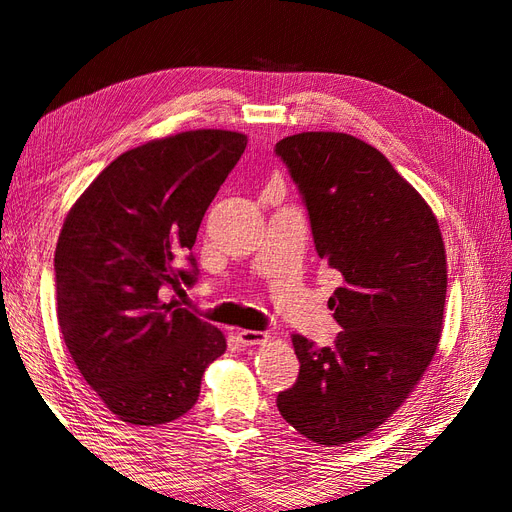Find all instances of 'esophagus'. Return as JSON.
Masks as SVG:
<instances>
[{"instance_id": "esophagus-1", "label": "esophagus", "mask_w": 512, "mask_h": 512, "mask_svg": "<svg viewBox=\"0 0 512 512\" xmlns=\"http://www.w3.org/2000/svg\"><path fill=\"white\" fill-rule=\"evenodd\" d=\"M237 337H239V342H241L243 346H260V344H265L267 339H269L267 333H262V331H247V329L239 331Z\"/></svg>"}]
</instances>
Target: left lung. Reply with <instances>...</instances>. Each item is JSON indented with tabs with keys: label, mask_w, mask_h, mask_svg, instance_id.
Returning <instances> with one entry per match:
<instances>
[{
	"label": "left lung",
	"mask_w": 512,
	"mask_h": 512,
	"mask_svg": "<svg viewBox=\"0 0 512 512\" xmlns=\"http://www.w3.org/2000/svg\"><path fill=\"white\" fill-rule=\"evenodd\" d=\"M275 153L303 196L320 258L342 275L329 299L342 333L301 363L277 410L316 444L374 431L404 404L438 350L446 252L436 215L382 153L344 132H301Z\"/></svg>",
	"instance_id": "1"
}]
</instances>
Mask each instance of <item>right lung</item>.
Here are the masks:
<instances>
[{"label":"right lung","mask_w":512,"mask_h":512,"mask_svg":"<svg viewBox=\"0 0 512 512\" xmlns=\"http://www.w3.org/2000/svg\"><path fill=\"white\" fill-rule=\"evenodd\" d=\"M247 136L190 130L121 153L76 200L55 250L57 320L74 365L119 421L164 425L198 399L224 333L160 288L198 280L192 247ZM188 255L190 270L174 260Z\"/></svg>","instance_id":"obj_1"}]
</instances>
